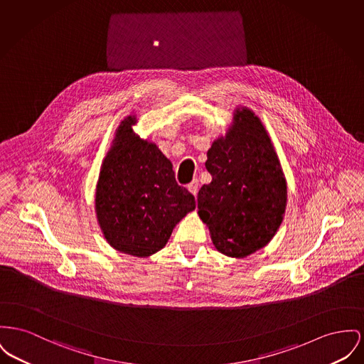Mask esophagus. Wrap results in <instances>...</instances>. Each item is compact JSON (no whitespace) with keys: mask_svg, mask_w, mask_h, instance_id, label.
Here are the masks:
<instances>
[{"mask_svg":"<svg viewBox=\"0 0 364 364\" xmlns=\"http://www.w3.org/2000/svg\"><path fill=\"white\" fill-rule=\"evenodd\" d=\"M188 190H190V193H193V196H196V193L199 191V181H198V178H195L188 184Z\"/></svg>","mask_w":364,"mask_h":364,"instance_id":"34e87169","label":"esophagus"}]
</instances>
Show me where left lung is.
<instances>
[{
	"mask_svg": "<svg viewBox=\"0 0 364 364\" xmlns=\"http://www.w3.org/2000/svg\"><path fill=\"white\" fill-rule=\"evenodd\" d=\"M205 166L212 181L198 193V214L215 249L243 258L268 245L283 221L287 186L271 139L252 109L236 108L232 127L214 140Z\"/></svg>",
	"mask_w": 364,
	"mask_h": 364,
	"instance_id": "left-lung-1",
	"label": "left lung"
}]
</instances>
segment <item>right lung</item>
Returning a JSON list of instances; mask_svg holds the SVG:
<instances>
[{
	"label": "right lung",
	"instance_id": "right-lung-1",
	"mask_svg": "<svg viewBox=\"0 0 364 364\" xmlns=\"http://www.w3.org/2000/svg\"><path fill=\"white\" fill-rule=\"evenodd\" d=\"M117 129L96 186L95 210L108 245L130 256L150 257L168 243L176 224L195 209V198L174 178L171 161L132 127Z\"/></svg>",
	"mask_w": 364,
	"mask_h": 364
}]
</instances>
